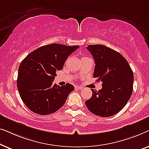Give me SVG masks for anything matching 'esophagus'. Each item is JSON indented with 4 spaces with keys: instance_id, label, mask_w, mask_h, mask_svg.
I'll return each instance as SVG.
<instances>
[{
    "instance_id": "34e87169",
    "label": "esophagus",
    "mask_w": 149,
    "mask_h": 149,
    "mask_svg": "<svg viewBox=\"0 0 149 149\" xmlns=\"http://www.w3.org/2000/svg\"><path fill=\"white\" fill-rule=\"evenodd\" d=\"M75 89H82L83 87H81V86H78V85H76V86L74 87Z\"/></svg>"
}]
</instances>
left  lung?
I'll return each instance as SVG.
<instances>
[{"instance_id": "obj_1", "label": "left lung", "mask_w": 149, "mask_h": 149, "mask_svg": "<svg viewBox=\"0 0 149 149\" xmlns=\"http://www.w3.org/2000/svg\"><path fill=\"white\" fill-rule=\"evenodd\" d=\"M95 61L93 77L102 82L98 91L85 102L89 111L102 117L113 116L123 109L133 92L134 73L119 52L102 45L87 47Z\"/></svg>"}]
</instances>
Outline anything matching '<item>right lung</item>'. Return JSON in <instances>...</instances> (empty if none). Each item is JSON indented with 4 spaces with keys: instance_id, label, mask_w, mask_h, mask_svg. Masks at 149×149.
Returning a JSON list of instances; mask_svg holds the SVG:
<instances>
[{
    "instance_id": "1",
    "label": "right lung",
    "mask_w": 149,
    "mask_h": 149,
    "mask_svg": "<svg viewBox=\"0 0 149 149\" xmlns=\"http://www.w3.org/2000/svg\"><path fill=\"white\" fill-rule=\"evenodd\" d=\"M79 46L53 43L38 48L22 60L17 86L22 101L30 111L41 115L60 109L74 87L70 83L53 85L56 72L62 70L68 56Z\"/></svg>"
}]
</instances>
